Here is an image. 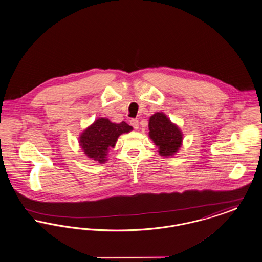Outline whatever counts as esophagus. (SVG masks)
I'll return each instance as SVG.
<instances>
[{"mask_svg":"<svg viewBox=\"0 0 262 262\" xmlns=\"http://www.w3.org/2000/svg\"><path fill=\"white\" fill-rule=\"evenodd\" d=\"M129 123H130V125H132L135 129H138L139 127V121H138V120H130Z\"/></svg>","mask_w":262,"mask_h":262,"instance_id":"34e87169","label":"esophagus"}]
</instances>
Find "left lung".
<instances>
[{
    "label": "left lung",
    "instance_id": "8db88e82",
    "mask_svg": "<svg viewBox=\"0 0 262 262\" xmlns=\"http://www.w3.org/2000/svg\"><path fill=\"white\" fill-rule=\"evenodd\" d=\"M149 139L158 147V154L169 157L177 154L183 143V134L176 123L162 112L154 114L148 121Z\"/></svg>",
    "mask_w": 262,
    "mask_h": 262
}]
</instances>
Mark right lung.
I'll return each mask as SVG.
<instances>
[{"label":"right lung","instance_id":"add662e5","mask_svg":"<svg viewBox=\"0 0 262 262\" xmlns=\"http://www.w3.org/2000/svg\"><path fill=\"white\" fill-rule=\"evenodd\" d=\"M133 130L127 123H113L107 118H99L79 136V145L84 154L103 164L108 161L107 155L114 148L119 137Z\"/></svg>","mask_w":262,"mask_h":262}]
</instances>
